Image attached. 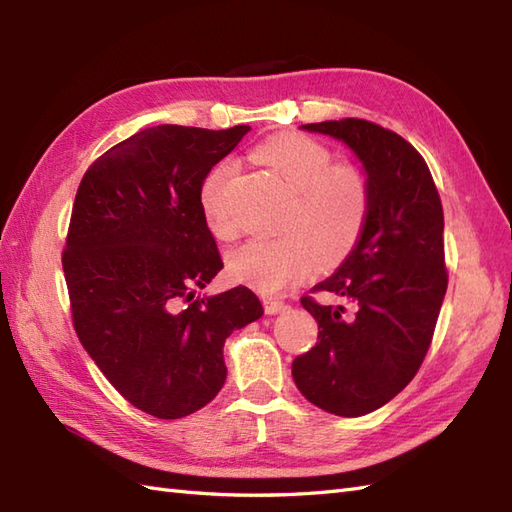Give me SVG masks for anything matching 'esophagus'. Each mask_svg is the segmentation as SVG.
<instances>
[{
    "label": "esophagus",
    "mask_w": 512,
    "mask_h": 512,
    "mask_svg": "<svg viewBox=\"0 0 512 512\" xmlns=\"http://www.w3.org/2000/svg\"><path fill=\"white\" fill-rule=\"evenodd\" d=\"M262 303H264V310H266V314H277V312H281L286 308V303L281 301V299H277V297H268V295H264L262 297Z\"/></svg>",
    "instance_id": "esophagus-1"
}]
</instances>
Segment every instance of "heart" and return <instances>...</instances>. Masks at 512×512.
Masks as SVG:
<instances>
[{
	"label": "heart",
	"mask_w": 512,
	"mask_h": 512,
	"mask_svg": "<svg viewBox=\"0 0 512 512\" xmlns=\"http://www.w3.org/2000/svg\"><path fill=\"white\" fill-rule=\"evenodd\" d=\"M253 158L288 184L292 200L284 233L250 239L228 255L231 277L262 292H279L301 281L317 262H343L367 224L372 202L367 173L354 162H332L328 147L299 132L270 136L255 147ZM235 173V162L222 160L200 187V209L217 239H233L239 231L228 209Z\"/></svg>",
	"instance_id": "heart-1"
}]
</instances>
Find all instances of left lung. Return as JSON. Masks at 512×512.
Returning a JSON list of instances; mask_svg holds the SVG:
<instances>
[{
	"instance_id": "8db88e82",
	"label": "left lung",
	"mask_w": 512,
	"mask_h": 512,
	"mask_svg": "<svg viewBox=\"0 0 512 512\" xmlns=\"http://www.w3.org/2000/svg\"><path fill=\"white\" fill-rule=\"evenodd\" d=\"M303 129L352 147L372 189L358 244L332 277L310 290L332 291L355 312L303 295L319 339L292 361V378L312 405L356 418L400 394L429 352L449 284L442 202L418 149L391 129L363 118Z\"/></svg>"
}]
</instances>
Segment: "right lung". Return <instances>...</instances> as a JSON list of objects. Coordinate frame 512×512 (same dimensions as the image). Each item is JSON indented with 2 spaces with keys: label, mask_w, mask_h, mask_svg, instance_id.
<instances>
[{
  "label": "right lung",
  "mask_w": 512,
  "mask_h": 512,
  "mask_svg": "<svg viewBox=\"0 0 512 512\" xmlns=\"http://www.w3.org/2000/svg\"><path fill=\"white\" fill-rule=\"evenodd\" d=\"M248 125H158L96 158L61 255L72 325L125 400L160 420L202 409L226 380V336L264 314L237 286L195 297L224 268L200 187Z\"/></svg>",
  "instance_id": "add662e5"
}]
</instances>
